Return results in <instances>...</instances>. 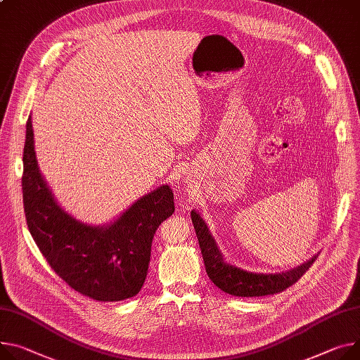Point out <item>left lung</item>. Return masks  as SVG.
<instances>
[{
  "label": "left lung",
  "instance_id": "obj_1",
  "mask_svg": "<svg viewBox=\"0 0 360 360\" xmlns=\"http://www.w3.org/2000/svg\"><path fill=\"white\" fill-rule=\"evenodd\" d=\"M191 222L195 225L202 250L206 272L212 283L222 291L236 297H262L281 292L295 284L309 271L317 257L306 264L283 274H257L226 264L210 236L203 219L191 210Z\"/></svg>",
  "mask_w": 360,
  "mask_h": 360
}]
</instances>
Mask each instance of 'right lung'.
<instances>
[{
	"mask_svg": "<svg viewBox=\"0 0 360 360\" xmlns=\"http://www.w3.org/2000/svg\"><path fill=\"white\" fill-rule=\"evenodd\" d=\"M25 127L24 213L47 264L69 287L92 300L134 297L146 281L154 233L174 212L173 190L161 186L148 193L109 226L80 224L54 202L37 167L32 117Z\"/></svg>",
	"mask_w": 360,
	"mask_h": 360,
	"instance_id": "1",
	"label": "right lung"
}]
</instances>
